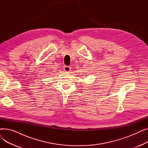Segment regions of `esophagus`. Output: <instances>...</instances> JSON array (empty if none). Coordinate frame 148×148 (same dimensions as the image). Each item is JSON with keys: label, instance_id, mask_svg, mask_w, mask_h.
<instances>
[{"label": "esophagus", "instance_id": "obj_1", "mask_svg": "<svg viewBox=\"0 0 148 148\" xmlns=\"http://www.w3.org/2000/svg\"><path fill=\"white\" fill-rule=\"evenodd\" d=\"M64 69L65 70V71H66V72H69L70 71H71V67H70L69 66L65 65V66H64Z\"/></svg>", "mask_w": 148, "mask_h": 148}]
</instances>
